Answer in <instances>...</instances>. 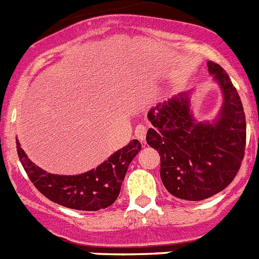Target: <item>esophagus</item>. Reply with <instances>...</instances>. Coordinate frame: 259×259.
<instances>
[{
  "label": "esophagus",
  "instance_id": "1",
  "mask_svg": "<svg viewBox=\"0 0 259 259\" xmlns=\"http://www.w3.org/2000/svg\"><path fill=\"white\" fill-rule=\"evenodd\" d=\"M146 125L145 124H137L136 128H135V136H136V139H139L140 141H144L145 140L146 137Z\"/></svg>",
  "mask_w": 259,
  "mask_h": 259
}]
</instances>
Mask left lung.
Returning a JSON list of instances; mask_svg holds the SVG:
<instances>
[{
  "instance_id": "8db88e82",
  "label": "left lung",
  "mask_w": 259,
  "mask_h": 259,
  "mask_svg": "<svg viewBox=\"0 0 259 259\" xmlns=\"http://www.w3.org/2000/svg\"><path fill=\"white\" fill-rule=\"evenodd\" d=\"M207 67L224 95L214 123L196 122L188 93L157 105L148 114L153 127L146 143L159 153L162 183L180 200L201 201L227 188L245 154L246 120L239 93L218 63L209 61Z\"/></svg>"
}]
</instances>
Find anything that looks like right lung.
<instances>
[{
	"instance_id": "1",
	"label": "right lung",
	"mask_w": 259,
	"mask_h": 259,
	"mask_svg": "<svg viewBox=\"0 0 259 259\" xmlns=\"http://www.w3.org/2000/svg\"><path fill=\"white\" fill-rule=\"evenodd\" d=\"M141 144L132 140L97 168L80 175H54L32 163L17 140L19 161L37 191L62 206L85 211H97L113 205L118 198L123 179Z\"/></svg>"
}]
</instances>
